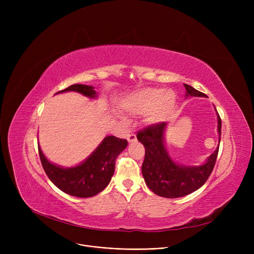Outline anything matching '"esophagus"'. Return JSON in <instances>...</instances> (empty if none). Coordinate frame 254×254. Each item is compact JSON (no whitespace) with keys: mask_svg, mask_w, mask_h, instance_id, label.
<instances>
[{"mask_svg":"<svg viewBox=\"0 0 254 254\" xmlns=\"http://www.w3.org/2000/svg\"><path fill=\"white\" fill-rule=\"evenodd\" d=\"M127 141L128 143H132V142H136L137 141V136L135 134H130L127 136Z\"/></svg>","mask_w":254,"mask_h":254,"instance_id":"1","label":"esophagus"}]
</instances>
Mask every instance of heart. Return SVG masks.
<instances>
[{
  "instance_id": "obj_1",
  "label": "heart",
  "mask_w": 254,
  "mask_h": 254,
  "mask_svg": "<svg viewBox=\"0 0 254 254\" xmlns=\"http://www.w3.org/2000/svg\"><path fill=\"white\" fill-rule=\"evenodd\" d=\"M175 95L171 90L148 87L132 93L126 101V109L132 113L143 115L151 112L147 122L151 125L166 120L174 109Z\"/></svg>"
}]
</instances>
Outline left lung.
Instances as JSON below:
<instances>
[{"instance_id":"1","label":"left lung","mask_w":254,"mask_h":254,"mask_svg":"<svg viewBox=\"0 0 254 254\" xmlns=\"http://www.w3.org/2000/svg\"><path fill=\"white\" fill-rule=\"evenodd\" d=\"M185 97H204L205 93L184 84ZM216 111V109H215ZM217 114V131L220 143L221 119ZM168 124L162 123L150 126L138 131L137 138L145 147V158L142 174L148 188L157 195L175 198L188 195L205 184L214 168L219 145L207 161L199 166H186L176 163L171 157L165 141Z\"/></svg>"}]
</instances>
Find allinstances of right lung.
<instances>
[{
  "mask_svg": "<svg viewBox=\"0 0 254 254\" xmlns=\"http://www.w3.org/2000/svg\"><path fill=\"white\" fill-rule=\"evenodd\" d=\"M68 91L79 92L89 99L98 98L95 87L84 84H73L57 93ZM127 146V140L107 136L81 164L70 168L49 162L40 145L38 149L46 175L58 189L73 196L90 197L108 186L115 171V159Z\"/></svg>",
  "mask_w": 254,
  "mask_h": 254,
  "instance_id": "obj_1",
  "label": "right lung"
}]
</instances>
